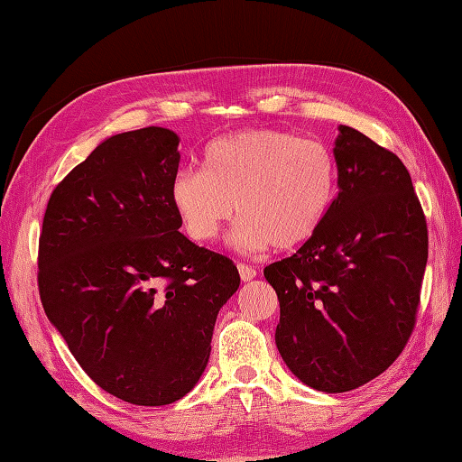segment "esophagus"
I'll list each match as a JSON object with an SVG mask.
<instances>
[{
  "instance_id": "1",
  "label": "esophagus",
  "mask_w": 462,
  "mask_h": 462,
  "mask_svg": "<svg viewBox=\"0 0 462 462\" xmlns=\"http://www.w3.org/2000/svg\"><path fill=\"white\" fill-rule=\"evenodd\" d=\"M238 272H240L242 282H250L256 278V273H258L252 266H246V263H238Z\"/></svg>"
}]
</instances>
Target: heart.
I'll return each mask as SVG.
<instances>
[{
	"instance_id": "obj_1",
	"label": "heart",
	"mask_w": 462,
	"mask_h": 462,
	"mask_svg": "<svg viewBox=\"0 0 462 462\" xmlns=\"http://www.w3.org/2000/svg\"><path fill=\"white\" fill-rule=\"evenodd\" d=\"M336 184L328 146L280 129H250L214 141L204 152V171L174 176L171 199L196 242H212L238 206L234 242L242 250H291L316 236Z\"/></svg>"
}]
</instances>
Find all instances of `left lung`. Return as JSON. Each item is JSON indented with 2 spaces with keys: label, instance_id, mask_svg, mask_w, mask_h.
<instances>
[{
  "label": "left lung",
  "instance_id": "8db88e82",
  "mask_svg": "<svg viewBox=\"0 0 462 462\" xmlns=\"http://www.w3.org/2000/svg\"><path fill=\"white\" fill-rule=\"evenodd\" d=\"M339 192L321 228L263 268L280 300L276 346L306 385L343 393L381 375L413 333L429 234L397 154L339 125Z\"/></svg>",
  "mask_w": 462,
  "mask_h": 462
}]
</instances>
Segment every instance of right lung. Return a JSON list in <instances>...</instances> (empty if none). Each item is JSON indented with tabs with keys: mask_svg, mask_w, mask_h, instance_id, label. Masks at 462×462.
<instances>
[{
	"mask_svg": "<svg viewBox=\"0 0 462 462\" xmlns=\"http://www.w3.org/2000/svg\"><path fill=\"white\" fill-rule=\"evenodd\" d=\"M179 162L169 129L111 136L55 186L39 234L49 321L87 375L133 405L189 393L208 363L216 316L240 286L230 258L179 232Z\"/></svg>",
	"mask_w": 462,
	"mask_h": 462,
	"instance_id": "1",
	"label": "right lung"
}]
</instances>
